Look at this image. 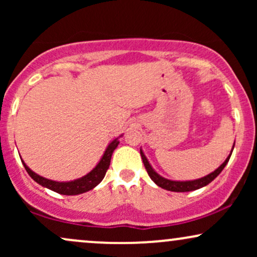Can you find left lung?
I'll list each match as a JSON object with an SVG mask.
<instances>
[{"instance_id": "left-lung-1", "label": "left lung", "mask_w": 257, "mask_h": 257, "mask_svg": "<svg viewBox=\"0 0 257 257\" xmlns=\"http://www.w3.org/2000/svg\"><path fill=\"white\" fill-rule=\"evenodd\" d=\"M233 147H234V145H233ZM232 151H231V153H229L228 157L226 158V161L223 162V163L221 164V166L217 168L216 170H214L213 173H210L209 175L204 176V178H200L198 180H192V181H173V180H168L166 178H162L161 175H158V174L152 169L151 164L149 163L146 156L144 155V152L141 151V150H140V155H141V158H143L144 166H145L146 170H147V174H149V176L152 179V181L155 182L156 185H158L159 187L164 188V190L173 191V192H190V191L198 190V188L204 187V186L210 184V182L213 181V180L216 178V176L219 175L221 172H222V169L226 167V164L228 163L229 157H231V155H232Z\"/></svg>"}]
</instances>
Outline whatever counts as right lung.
I'll return each instance as SVG.
<instances>
[{
    "label": "right lung",
    "instance_id": "1",
    "mask_svg": "<svg viewBox=\"0 0 257 257\" xmlns=\"http://www.w3.org/2000/svg\"><path fill=\"white\" fill-rule=\"evenodd\" d=\"M122 137V135H120ZM119 141L118 138L114 139L113 141H111L110 145L107 146L106 151L102 156V158L100 159L98 166L94 168L90 173H88L87 175H84L83 178H79L77 180H73V181L69 182H59V181H53V180L44 179L42 176L37 175L36 173H34L26 164H24L26 172L29 175L31 176L37 184H40L43 187L49 188V190L54 191V192L60 193V194H66V196H75V194H81L87 192V191L91 190V188L95 187L96 185H99L102 181V179L105 178V174L107 172L108 167H110V162L112 153H113L116 147L118 146Z\"/></svg>",
    "mask_w": 257,
    "mask_h": 257
}]
</instances>
